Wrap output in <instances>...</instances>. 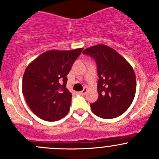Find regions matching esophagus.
<instances>
[{"label":"esophagus","instance_id":"34e87169","mask_svg":"<svg viewBox=\"0 0 159 159\" xmlns=\"http://www.w3.org/2000/svg\"><path fill=\"white\" fill-rule=\"evenodd\" d=\"M87 91H88V89H84L82 90V91H80L79 94H81V95H84V94H85L86 93H87Z\"/></svg>","mask_w":159,"mask_h":159}]
</instances>
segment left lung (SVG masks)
Masks as SVG:
<instances>
[{"instance_id": "obj_1", "label": "left lung", "mask_w": 159, "mask_h": 159, "mask_svg": "<svg viewBox=\"0 0 159 159\" xmlns=\"http://www.w3.org/2000/svg\"><path fill=\"white\" fill-rule=\"evenodd\" d=\"M97 64L98 98L91 104L93 113L105 119L116 118L129 108L136 91V77L132 67L115 50L104 44L83 51Z\"/></svg>"}]
</instances>
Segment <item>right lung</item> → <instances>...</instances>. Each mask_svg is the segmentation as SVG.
<instances>
[{
  "label": "right lung",
  "mask_w": 159,
  "mask_h": 159,
  "mask_svg": "<svg viewBox=\"0 0 159 159\" xmlns=\"http://www.w3.org/2000/svg\"><path fill=\"white\" fill-rule=\"evenodd\" d=\"M83 48L46 51L29 64L22 80V92L30 110L48 121H58L68 113L71 93L67 75Z\"/></svg>",
  "instance_id": "1"
}]
</instances>
